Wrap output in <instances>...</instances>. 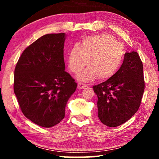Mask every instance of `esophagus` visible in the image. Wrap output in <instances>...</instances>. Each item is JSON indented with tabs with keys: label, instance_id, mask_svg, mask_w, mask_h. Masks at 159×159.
I'll return each instance as SVG.
<instances>
[{
	"label": "esophagus",
	"instance_id": "obj_1",
	"mask_svg": "<svg viewBox=\"0 0 159 159\" xmlns=\"http://www.w3.org/2000/svg\"><path fill=\"white\" fill-rule=\"evenodd\" d=\"M87 85L84 84V83H78V88H79V89H83V88H85Z\"/></svg>",
	"mask_w": 159,
	"mask_h": 159
}]
</instances>
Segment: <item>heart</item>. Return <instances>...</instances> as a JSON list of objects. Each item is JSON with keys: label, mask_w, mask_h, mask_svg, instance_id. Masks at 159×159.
Returning <instances> with one entry per match:
<instances>
[{"label": "heart", "mask_w": 159, "mask_h": 159, "mask_svg": "<svg viewBox=\"0 0 159 159\" xmlns=\"http://www.w3.org/2000/svg\"><path fill=\"white\" fill-rule=\"evenodd\" d=\"M125 49L111 34L103 33L85 37L75 45L68 54V65L71 71L78 74L88 65L84 71L77 75L79 81L88 83L99 77L108 80L116 74L123 65Z\"/></svg>", "instance_id": "obj_1"}]
</instances>
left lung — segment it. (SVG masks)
<instances>
[{
    "instance_id": "left-lung-1",
    "label": "left lung",
    "mask_w": 159,
    "mask_h": 159,
    "mask_svg": "<svg viewBox=\"0 0 159 159\" xmlns=\"http://www.w3.org/2000/svg\"><path fill=\"white\" fill-rule=\"evenodd\" d=\"M98 117L109 127H116L138 111L144 90L143 65L138 53L125 52L123 65L111 79L94 85Z\"/></svg>"
}]
</instances>
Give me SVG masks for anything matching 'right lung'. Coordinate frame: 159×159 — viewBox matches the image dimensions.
Segmentation results:
<instances>
[{"label":"right lung","mask_w":159,"mask_h":159,"mask_svg":"<svg viewBox=\"0 0 159 159\" xmlns=\"http://www.w3.org/2000/svg\"><path fill=\"white\" fill-rule=\"evenodd\" d=\"M66 34L39 38L24 50L15 69L14 92L25 116L44 128L58 124L77 83L65 70Z\"/></svg>","instance_id":"obj_1"}]
</instances>
